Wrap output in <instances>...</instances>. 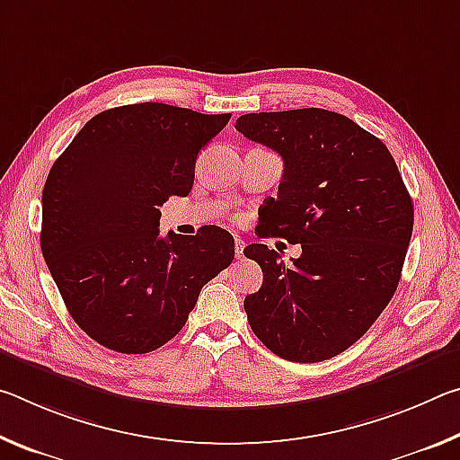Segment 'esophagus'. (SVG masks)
Returning a JSON list of instances; mask_svg holds the SVG:
<instances>
[{"label": "esophagus", "instance_id": "1", "mask_svg": "<svg viewBox=\"0 0 460 460\" xmlns=\"http://www.w3.org/2000/svg\"><path fill=\"white\" fill-rule=\"evenodd\" d=\"M243 249H245V241L243 239H235V253H237V258H243Z\"/></svg>", "mask_w": 460, "mask_h": 460}]
</instances>
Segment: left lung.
Listing matches in <instances>:
<instances>
[{
  "label": "left lung",
  "mask_w": 460,
  "mask_h": 460,
  "mask_svg": "<svg viewBox=\"0 0 460 460\" xmlns=\"http://www.w3.org/2000/svg\"><path fill=\"white\" fill-rule=\"evenodd\" d=\"M235 129L284 160L258 235L302 245L292 266L263 243L243 249L263 271L243 302L249 326L282 359H331L369 331L398 288L414 229L406 184L385 144L341 113H247Z\"/></svg>",
  "instance_id": "left-lung-1"
}]
</instances>
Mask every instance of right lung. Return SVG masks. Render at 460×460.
<instances>
[{"mask_svg":"<svg viewBox=\"0 0 460 460\" xmlns=\"http://www.w3.org/2000/svg\"><path fill=\"white\" fill-rule=\"evenodd\" d=\"M231 119L164 103L101 111L54 162L40 247L75 323L111 351L142 355L176 337L208 279L235 258L229 231L160 235V207L186 197L194 162Z\"/></svg>","mask_w":460,"mask_h":460,"instance_id":"1","label":"right lung"}]
</instances>
